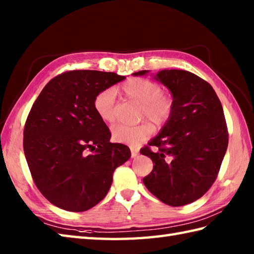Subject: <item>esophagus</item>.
<instances>
[{"label": "esophagus", "instance_id": "obj_1", "mask_svg": "<svg viewBox=\"0 0 254 254\" xmlns=\"http://www.w3.org/2000/svg\"><path fill=\"white\" fill-rule=\"evenodd\" d=\"M137 155H138V148L132 146L131 147V156H132V158H135Z\"/></svg>", "mask_w": 254, "mask_h": 254}]
</instances>
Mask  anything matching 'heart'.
<instances>
[{"label":"heart","mask_w":254,"mask_h":254,"mask_svg":"<svg viewBox=\"0 0 254 254\" xmlns=\"http://www.w3.org/2000/svg\"><path fill=\"white\" fill-rule=\"evenodd\" d=\"M122 90L130 99L142 105L141 118H147L155 126L161 127L168 122L174 112V99L161 91L160 85L147 78H130L122 85ZM117 91L115 88H106L97 94L94 108L97 115L107 123L115 120ZM153 133L150 124L144 122L137 126L116 124L112 127V137L115 141L130 145H137L147 139Z\"/></svg>","instance_id":"b5f03b06"}]
</instances>
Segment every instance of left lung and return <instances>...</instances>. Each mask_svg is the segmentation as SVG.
Returning <instances> with one entry per match:
<instances>
[{
    "instance_id": "1",
    "label": "left lung",
    "mask_w": 254,
    "mask_h": 254,
    "mask_svg": "<svg viewBox=\"0 0 254 254\" xmlns=\"http://www.w3.org/2000/svg\"><path fill=\"white\" fill-rule=\"evenodd\" d=\"M149 71L133 73L147 75ZM154 78L170 90L174 112L141 154L152 159L143 179L148 191L170 206L196 201L212 187L228 146V131L220 100L212 86L182 69H163Z\"/></svg>"
}]
</instances>
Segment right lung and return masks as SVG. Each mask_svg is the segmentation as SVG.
I'll return each instance as SVG.
<instances>
[{"label": "right lung", "instance_id": "1", "mask_svg": "<svg viewBox=\"0 0 254 254\" xmlns=\"http://www.w3.org/2000/svg\"><path fill=\"white\" fill-rule=\"evenodd\" d=\"M126 76L112 72L69 71L41 90L27 118L24 153L42 195L68 212H85L104 198L116 168L131 157L127 145L110 143L97 115V94Z\"/></svg>", "mask_w": 254, "mask_h": 254}]
</instances>
